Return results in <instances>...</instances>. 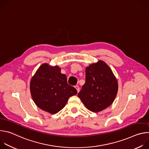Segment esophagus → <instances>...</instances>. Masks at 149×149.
Masks as SVG:
<instances>
[{
    "label": "esophagus",
    "instance_id": "obj_1",
    "mask_svg": "<svg viewBox=\"0 0 149 149\" xmlns=\"http://www.w3.org/2000/svg\"><path fill=\"white\" fill-rule=\"evenodd\" d=\"M75 88L76 90H77V92L79 93V86H75Z\"/></svg>",
    "mask_w": 149,
    "mask_h": 149
}]
</instances>
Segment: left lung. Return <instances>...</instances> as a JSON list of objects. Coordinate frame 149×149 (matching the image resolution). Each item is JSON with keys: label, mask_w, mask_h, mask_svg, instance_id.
<instances>
[{"label": "left lung", "mask_w": 149, "mask_h": 149, "mask_svg": "<svg viewBox=\"0 0 149 149\" xmlns=\"http://www.w3.org/2000/svg\"><path fill=\"white\" fill-rule=\"evenodd\" d=\"M117 91V81L111 70L99 61L86 68V83L78 96L88 110L97 113L113 103Z\"/></svg>", "instance_id": "left-lung-1"}]
</instances>
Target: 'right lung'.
Returning <instances> with one entry per match:
<instances>
[{
	"label": "right lung",
	"instance_id": "right-lung-1",
	"mask_svg": "<svg viewBox=\"0 0 149 149\" xmlns=\"http://www.w3.org/2000/svg\"><path fill=\"white\" fill-rule=\"evenodd\" d=\"M30 90L32 97L39 108L55 114L66 105L68 98L77 93V90L67 83L65 74L55 66L42 64L32 77Z\"/></svg>",
	"mask_w": 149,
	"mask_h": 149
}]
</instances>
